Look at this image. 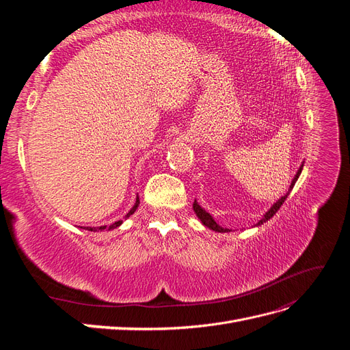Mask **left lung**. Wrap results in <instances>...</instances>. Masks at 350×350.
Segmentation results:
<instances>
[{
  "instance_id": "8db88e82",
  "label": "left lung",
  "mask_w": 350,
  "mask_h": 350,
  "mask_svg": "<svg viewBox=\"0 0 350 350\" xmlns=\"http://www.w3.org/2000/svg\"><path fill=\"white\" fill-rule=\"evenodd\" d=\"M302 167H304V162H302V165L299 166L298 172H296L295 178L292 179V184H291V187H289V189H288V193H286L283 197H280V198L276 201V203H274V204H273V206L266 211V213H264V216L261 217V220H258V224H257V225H254V226H261L262 224H266L267 220H270L274 215H276V211L282 207V204L284 203V200L288 198V196H289V193H291V189L293 188L295 183L298 181V178H299L301 172H302ZM193 210H194V213L197 215V217L200 219L201 224H203L206 228H208V229H211V230H215V232H230L229 229H226V228H221L220 225H217V224H216V220H215L213 217H211V215H210V213H207V211L197 203V200H194Z\"/></svg>"
}]
</instances>
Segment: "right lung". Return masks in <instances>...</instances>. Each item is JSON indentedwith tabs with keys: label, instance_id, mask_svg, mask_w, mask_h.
<instances>
[{
	"label": "right lung",
	"instance_id": "right-lung-1",
	"mask_svg": "<svg viewBox=\"0 0 350 350\" xmlns=\"http://www.w3.org/2000/svg\"><path fill=\"white\" fill-rule=\"evenodd\" d=\"M139 204H140V198H139V196H137V198H135V203H134V206H133V208L129 211V213L125 215V217H124V220L125 219H129L134 211L137 210V207H139ZM124 220H118V221H115V224H112L111 226H107V225H103V226H88V228H83V229H86V230H90V232H102V230H112V229H115V228H118V226H121L122 225V221Z\"/></svg>",
	"mask_w": 350,
	"mask_h": 350
}]
</instances>
